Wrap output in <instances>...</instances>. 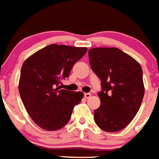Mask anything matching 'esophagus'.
<instances>
[{"label":"esophagus","instance_id":"obj_1","mask_svg":"<svg viewBox=\"0 0 159 159\" xmlns=\"http://www.w3.org/2000/svg\"><path fill=\"white\" fill-rule=\"evenodd\" d=\"M84 96H85V98H89L91 97V93H84Z\"/></svg>","mask_w":159,"mask_h":159}]
</instances>
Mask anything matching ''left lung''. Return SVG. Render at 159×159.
<instances>
[{
  "mask_svg": "<svg viewBox=\"0 0 159 159\" xmlns=\"http://www.w3.org/2000/svg\"><path fill=\"white\" fill-rule=\"evenodd\" d=\"M89 59L102 85L98 93L101 105L94 110L95 123L106 132L121 130L130 123L143 102L142 67L118 48L90 49Z\"/></svg>",
  "mask_w": 159,
  "mask_h": 159,
  "instance_id": "8db88e82",
  "label": "left lung"
}]
</instances>
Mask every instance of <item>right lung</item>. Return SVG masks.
<instances>
[{"label": "right lung", "mask_w": 159, "mask_h": 159, "mask_svg": "<svg viewBox=\"0 0 159 159\" xmlns=\"http://www.w3.org/2000/svg\"><path fill=\"white\" fill-rule=\"evenodd\" d=\"M87 52L85 47L52 44L40 49L23 63L19 93L33 121L45 130H57L68 123L82 92L61 89L74 65Z\"/></svg>", "instance_id": "add662e5"}]
</instances>
